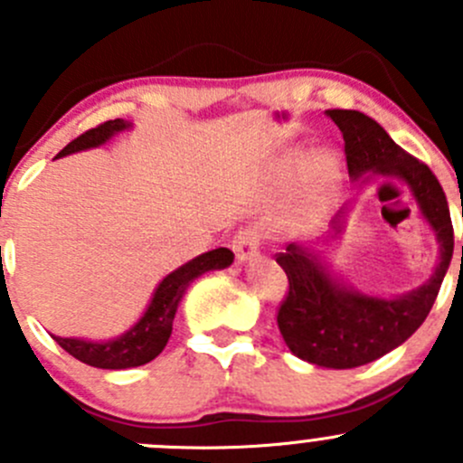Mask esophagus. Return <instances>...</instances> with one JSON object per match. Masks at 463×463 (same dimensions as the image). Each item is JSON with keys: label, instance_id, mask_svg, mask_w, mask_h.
I'll return each mask as SVG.
<instances>
[{"label": "esophagus", "instance_id": "34e87169", "mask_svg": "<svg viewBox=\"0 0 463 463\" xmlns=\"http://www.w3.org/2000/svg\"><path fill=\"white\" fill-rule=\"evenodd\" d=\"M260 235L253 231H240L235 237H232V250H235L237 260L249 261L253 260L255 255L260 253Z\"/></svg>", "mask_w": 463, "mask_h": 463}]
</instances>
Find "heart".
Returning <instances> with one entry per match:
<instances>
[{
  "label": "heart",
  "mask_w": 463,
  "mask_h": 463,
  "mask_svg": "<svg viewBox=\"0 0 463 463\" xmlns=\"http://www.w3.org/2000/svg\"><path fill=\"white\" fill-rule=\"evenodd\" d=\"M309 156L311 154L307 152V149H291V152L282 158V165H279V176H282L284 181H291V179H296L300 172H305V167L309 165V175L314 176L316 184H320V185L329 184V181L335 176V172H338V163H335V158L331 156V154L320 152V154H316L309 163Z\"/></svg>",
  "instance_id": "obj_1"
}]
</instances>
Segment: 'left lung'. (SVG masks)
I'll use <instances>...</instances> for the list:
<instances>
[{
	"mask_svg": "<svg viewBox=\"0 0 463 463\" xmlns=\"http://www.w3.org/2000/svg\"><path fill=\"white\" fill-rule=\"evenodd\" d=\"M326 116L343 132L349 175L358 179L370 170L403 181L441 244L432 278L417 291L390 300L349 291L326 273L314 246L288 244L284 253L275 255L288 278V291L278 307V326L287 347L314 365L352 370L399 347L428 318L450 266L455 232L446 194L426 163L399 147L374 118L361 111L329 109ZM340 222L343 210L331 222L335 232Z\"/></svg>",
	"mask_w": 463,
	"mask_h": 463,
	"instance_id": "1",
	"label": "left lung"
}]
</instances>
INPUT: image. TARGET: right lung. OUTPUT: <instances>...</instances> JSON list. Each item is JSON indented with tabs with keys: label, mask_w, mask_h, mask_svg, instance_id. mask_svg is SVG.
<instances>
[{
	"label": "right lung",
	"mask_w": 463,
	"mask_h": 463,
	"mask_svg": "<svg viewBox=\"0 0 463 463\" xmlns=\"http://www.w3.org/2000/svg\"><path fill=\"white\" fill-rule=\"evenodd\" d=\"M125 128H129V125L123 118L107 120V123L98 125V128L73 138L55 158L67 156L71 152H80V149L96 147V145L105 143L107 138L114 137L116 132H123ZM232 260H235V255L228 249H214L188 261L181 269H176L175 273H170L158 284L156 293H154L143 318L128 334L118 335V338L107 340V343H89V340L80 338H60V335H53L55 343L64 352L71 354L73 358L91 367H100V370H128V367L145 365V363L154 361L163 352L167 340H170L176 307H179L188 284L194 278H199V275H203L205 270L226 269V266L232 264Z\"/></svg>",
	"instance_id": "1"
}]
</instances>
